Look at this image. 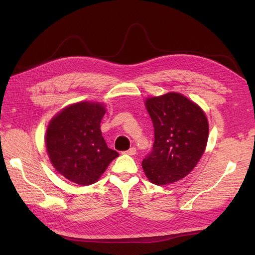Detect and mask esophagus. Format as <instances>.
Here are the masks:
<instances>
[{
	"mask_svg": "<svg viewBox=\"0 0 255 255\" xmlns=\"http://www.w3.org/2000/svg\"><path fill=\"white\" fill-rule=\"evenodd\" d=\"M123 153L128 154V155H135V154H136V149L134 148V146H132V148L128 149V151H125Z\"/></svg>",
	"mask_w": 255,
	"mask_h": 255,
	"instance_id": "obj_1",
	"label": "esophagus"
}]
</instances>
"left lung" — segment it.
<instances>
[{"label":"left lung","instance_id":"obj_1","mask_svg":"<svg viewBox=\"0 0 255 255\" xmlns=\"http://www.w3.org/2000/svg\"><path fill=\"white\" fill-rule=\"evenodd\" d=\"M154 127L152 151L142 160L143 171L155 185L186 176L206 148L208 122L201 107L177 92L146 99Z\"/></svg>","mask_w":255,"mask_h":255}]
</instances>
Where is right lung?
I'll use <instances>...</instances> for the list:
<instances>
[{
    "label": "right lung",
    "mask_w": 255,
    "mask_h": 255,
    "mask_svg": "<svg viewBox=\"0 0 255 255\" xmlns=\"http://www.w3.org/2000/svg\"><path fill=\"white\" fill-rule=\"evenodd\" d=\"M105 112L101 103L84 101L65 107L50 121L47 151L67 180L84 186L94 184L119 155L107 146L100 129Z\"/></svg>",
    "instance_id": "right-lung-1"
}]
</instances>
